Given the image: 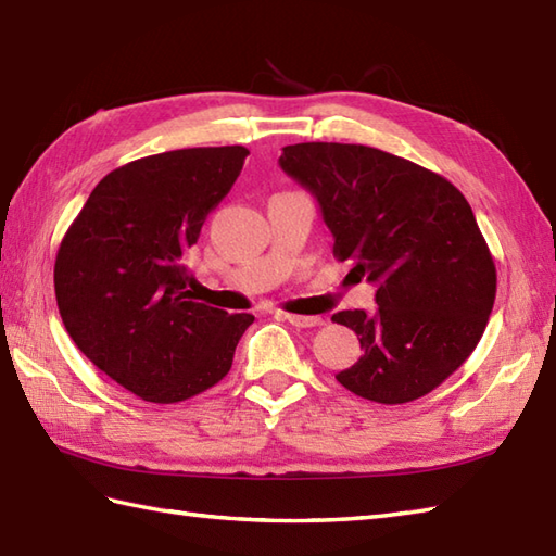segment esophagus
I'll list each match as a JSON object with an SVG mask.
<instances>
[{
  "label": "esophagus",
  "instance_id": "34e87169",
  "mask_svg": "<svg viewBox=\"0 0 556 556\" xmlns=\"http://www.w3.org/2000/svg\"><path fill=\"white\" fill-rule=\"evenodd\" d=\"M285 317V320L289 323V325H293V327H301V329H305V327H317V325H323V320L320 317H305V315H289V313H285L281 315Z\"/></svg>",
  "mask_w": 556,
  "mask_h": 556
}]
</instances>
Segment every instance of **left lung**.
<instances>
[{
    "label": "left lung",
    "mask_w": 556,
    "mask_h": 556,
    "mask_svg": "<svg viewBox=\"0 0 556 556\" xmlns=\"http://www.w3.org/2000/svg\"><path fill=\"white\" fill-rule=\"evenodd\" d=\"M279 167L317 200L334 255L377 287L372 313L332 315L363 349L337 380L377 404L432 392L478 346L497 293L468 200L444 176L368 146H287Z\"/></svg>",
    "instance_id": "8db88e82"
}]
</instances>
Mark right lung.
<instances>
[{"instance_id":"obj_1","label":"right lung","mask_w":556,"mask_h":556,"mask_svg":"<svg viewBox=\"0 0 556 556\" xmlns=\"http://www.w3.org/2000/svg\"><path fill=\"white\" fill-rule=\"evenodd\" d=\"M245 155L243 146H224L128 162L92 188L59 245L54 293L68 337L152 404L215 387L255 320L193 301L184 263Z\"/></svg>"}]
</instances>
